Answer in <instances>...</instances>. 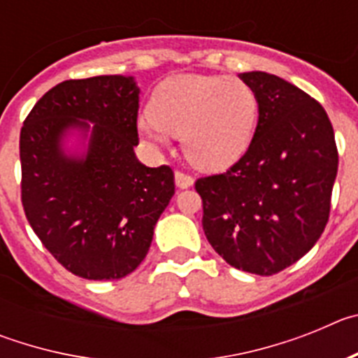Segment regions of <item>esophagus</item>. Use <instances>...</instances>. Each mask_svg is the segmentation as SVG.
<instances>
[{
	"instance_id": "34e87169",
	"label": "esophagus",
	"mask_w": 358,
	"mask_h": 358,
	"mask_svg": "<svg viewBox=\"0 0 358 358\" xmlns=\"http://www.w3.org/2000/svg\"><path fill=\"white\" fill-rule=\"evenodd\" d=\"M176 185L177 188H189V186L194 185V177L188 176V173L181 172V170H177L176 172Z\"/></svg>"
}]
</instances>
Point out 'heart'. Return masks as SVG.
<instances>
[{
    "mask_svg": "<svg viewBox=\"0 0 358 358\" xmlns=\"http://www.w3.org/2000/svg\"><path fill=\"white\" fill-rule=\"evenodd\" d=\"M258 122V96L227 75H177L157 85L140 131L157 145L181 136L186 159L208 172L229 169L248 152Z\"/></svg>",
    "mask_w": 358,
    "mask_h": 358,
    "instance_id": "1",
    "label": "heart"
}]
</instances>
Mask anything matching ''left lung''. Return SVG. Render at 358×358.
I'll return each instance as SVG.
<instances>
[{"mask_svg":"<svg viewBox=\"0 0 358 358\" xmlns=\"http://www.w3.org/2000/svg\"><path fill=\"white\" fill-rule=\"evenodd\" d=\"M258 96L248 152L227 172L201 177L202 229L231 267L273 276L314 248L328 224L339 154L327 110L290 82L240 75Z\"/></svg>","mask_w":358,"mask_h":358,"instance_id":"8db88e82","label":"left lung"}]
</instances>
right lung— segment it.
Masks as SVG:
<instances>
[{"instance_id":"add662e5","label":"right lung","mask_w":358,"mask_h":358,"mask_svg":"<svg viewBox=\"0 0 358 358\" xmlns=\"http://www.w3.org/2000/svg\"><path fill=\"white\" fill-rule=\"evenodd\" d=\"M138 109L140 87L132 77L64 80L43 94L21 127L24 215L44 248L75 276L131 274L176 194L170 166L148 169L136 157ZM68 128L92 131L85 157L62 152Z\"/></svg>"}]
</instances>
